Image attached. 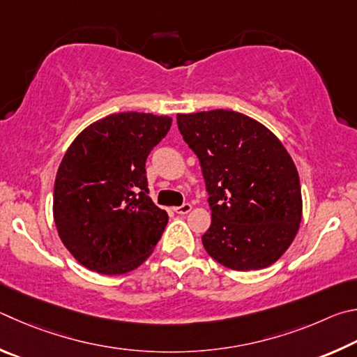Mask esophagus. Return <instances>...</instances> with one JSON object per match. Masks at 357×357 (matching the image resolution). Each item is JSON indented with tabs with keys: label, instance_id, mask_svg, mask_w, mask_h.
<instances>
[{
	"label": "esophagus",
	"instance_id": "esophagus-1",
	"mask_svg": "<svg viewBox=\"0 0 357 357\" xmlns=\"http://www.w3.org/2000/svg\"><path fill=\"white\" fill-rule=\"evenodd\" d=\"M191 208H192L191 204H183V205H180V207H175L174 210H175V213H178V215H188Z\"/></svg>",
	"mask_w": 357,
	"mask_h": 357
}]
</instances>
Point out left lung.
Listing matches in <instances>:
<instances>
[{
  "instance_id": "obj_1",
  "label": "left lung",
  "mask_w": 357,
  "mask_h": 357,
  "mask_svg": "<svg viewBox=\"0 0 357 357\" xmlns=\"http://www.w3.org/2000/svg\"><path fill=\"white\" fill-rule=\"evenodd\" d=\"M183 141L201 161L211 224L205 251L236 271L273 265L296 236L301 185L276 136L241 112L177 114Z\"/></svg>"
}]
</instances>
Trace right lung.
<instances>
[{
    "label": "right lung",
    "mask_w": 357,
    "mask_h": 357,
    "mask_svg": "<svg viewBox=\"0 0 357 357\" xmlns=\"http://www.w3.org/2000/svg\"><path fill=\"white\" fill-rule=\"evenodd\" d=\"M172 119L146 112L106 116L81 131L54 180L53 215L64 246L100 274L146 261L169 216L149 197L146 161Z\"/></svg>",
    "instance_id": "add662e5"
}]
</instances>
